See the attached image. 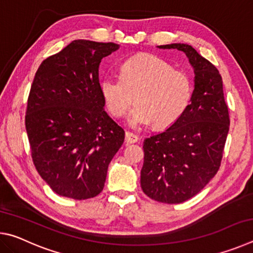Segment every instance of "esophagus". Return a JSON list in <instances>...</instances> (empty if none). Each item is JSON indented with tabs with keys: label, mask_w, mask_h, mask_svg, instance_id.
<instances>
[{
	"label": "esophagus",
	"mask_w": 253,
	"mask_h": 253,
	"mask_svg": "<svg viewBox=\"0 0 253 253\" xmlns=\"http://www.w3.org/2000/svg\"><path fill=\"white\" fill-rule=\"evenodd\" d=\"M139 140V137L132 134L130 131H126V136H125V142L127 144H132V143H137Z\"/></svg>",
	"instance_id": "1"
}]
</instances>
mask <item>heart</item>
Masks as SVG:
<instances>
[{"mask_svg":"<svg viewBox=\"0 0 253 253\" xmlns=\"http://www.w3.org/2000/svg\"><path fill=\"white\" fill-rule=\"evenodd\" d=\"M101 95L114 117H123L134 101L128 116L132 127L154 125L165 128L182 116L193 95V84L186 72L174 69L165 60L140 54L126 60L121 77L107 75L100 83Z\"/></svg>","mask_w":253,"mask_h":253,"instance_id":"heart-1","label":"heart"}]
</instances>
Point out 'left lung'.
<instances>
[{
    "instance_id": "8db88e82",
    "label": "left lung",
    "mask_w": 253,
    "mask_h": 253,
    "mask_svg": "<svg viewBox=\"0 0 253 253\" xmlns=\"http://www.w3.org/2000/svg\"><path fill=\"white\" fill-rule=\"evenodd\" d=\"M183 51L194 70L190 105L163 132L144 140L140 186L157 202L176 204L193 198L220 169L230 118L219 70L185 43L158 45Z\"/></svg>"
}]
</instances>
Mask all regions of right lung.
<instances>
[{
	"mask_svg": "<svg viewBox=\"0 0 253 253\" xmlns=\"http://www.w3.org/2000/svg\"><path fill=\"white\" fill-rule=\"evenodd\" d=\"M119 44L75 40L42 61L28 98L25 129L33 164L60 196L95 198L125 131L104 110L101 59Z\"/></svg>",
	"mask_w": 253,
	"mask_h": 253,
	"instance_id": "obj_1",
	"label": "right lung"
}]
</instances>
